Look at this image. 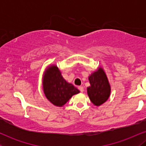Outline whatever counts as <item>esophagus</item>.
Listing matches in <instances>:
<instances>
[{
	"mask_svg": "<svg viewBox=\"0 0 146 146\" xmlns=\"http://www.w3.org/2000/svg\"><path fill=\"white\" fill-rule=\"evenodd\" d=\"M78 88H79V90H80V92H83L84 91V87L83 86H79Z\"/></svg>",
	"mask_w": 146,
	"mask_h": 146,
	"instance_id": "34e87169",
	"label": "esophagus"
}]
</instances>
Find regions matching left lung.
Here are the masks:
<instances>
[{"label": "left lung", "mask_w": 146, "mask_h": 146, "mask_svg": "<svg viewBox=\"0 0 146 146\" xmlns=\"http://www.w3.org/2000/svg\"><path fill=\"white\" fill-rule=\"evenodd\" d=\"M90 86L87 88V93L90 101L95 106H100L110 96V87L108 79L102 68L90 75Z\"/></svg>", "instance_id": "left-lung-1"}]
</instances>
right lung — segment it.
I'll return each instance as SVG.
<instances>
[{
    "label": "right lung",
    "instance_id": "obj_1",
    "mask_svg": "<svg viewBox=\"0 0 146 146\" xmlns=\"http://www.w3.org/2000/svg\"><path fill=\"white\" fill-rule=\"evenodd\" d=\"M43 89L46 98L53 104L62 106L80 90L62 78L56 66L48 68L43 80Z\"/></svg>",
    "mask_w": 146,
    "mask_h": 146
}]
</instances>
